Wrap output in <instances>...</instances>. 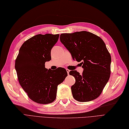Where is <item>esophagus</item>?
Returning a JSON list of instances; mask_svg holds the SVG:
<instances>
[{
  "mask_svg": "<svg viewBox=\"0 0 129 129\" xmlns=\"http://www.w3.org/2000/svg\"><path fill=\"white\" fill-rule=\"evenodd\" d=\"M66 71H67V74H68V75H69V72H70V70H69V69H66Z\"/></svg>",
  "mask_w": 129,
  "mask_h": 129,
  "instance_id": "obj_1",
  "label": "esophagus"
}]
</instances>
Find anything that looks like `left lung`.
Instances as JSON below:
<instances>
[{
	"label": "left lung",
	"mask_w": 129,
	"mask_h": 129,
	"mask_svg": "<svg viewBox=\"0 0 129 129\" xmlns=\"http://www.w3.org/2000/svg\"><path fill=\"white\" fill-rule=\"evenodd\" d=\"M60 39L73 60L82 61L84 69L82 75L76 70L69 72L75 78L71 87L74 98L79 102L96 99L110 75L111 56L103 40L86 31L61 34Z\"/></svg>",
	"instance_id": "1"
}]
</instances>
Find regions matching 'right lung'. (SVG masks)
I'll return each mask as SVG.
<instances>
[{
    "mask_svg": "<svg viewBox=\"0 0 129 129\" xmlns=\"http://www.w3.org/2000/svg\"><path fill=\"white\" fill-rule=\"evenodd\" d=\"M59 34H38L21 46L15 60V68L20 85L35 103L48 104L55 100L57 86L67 76L63 68L56 70L45 67L51 60L52 48Z\"/></svg>",
    "mask_w": 129,
    "mask_h": 129,
    "instance_id": "add662e5",
    "label": "right lung"
}]
</instances>
